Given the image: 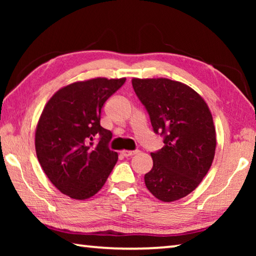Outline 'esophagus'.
Masks as SVG:
<instances>
[{"label": "esophagus", "instance_id": "obj_1", "mask_svg": "<svg viewBox=\"0 0 256 256\" xmlns=\"http://www.w3.org/2000/svg\"><path fill=\"white\" fill-rule=\"evenodd\" d=\"M138 152V150H123L122 154L124 156V157H130V156H133Z\"/></svg>", "mask_w": 256, "mask_h": 256}]
</instances>
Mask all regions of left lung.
Listing matches in <instances>:
<instances>
[{"label":"left lung","instance_id":"obj_1","mask_svg":"<svg viewBox=\"0 0 256 256\" xmlns=\"http://www.w3.org/2000/svg\"><path fill=\"white\" fill-rule=\"evenodd\" d=\"M132 86L164 146L151 152L152 170L144 183L162 202L177 201L196 190L210 170L216 146L209 106L196 90L166 78L138 79Z\"/></svg>","mask_w":256,"mask_h":256}]
</instances>
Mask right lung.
Segmentation results:
<instances>
[{
	"label": "right lung",
	"mask_w": 256,
	"mask_h": 256,
	"mask_svg": "<svg viewBox=\"0 0 256 256\" xmlns=\"http://www.w3.org/2000/svg\"><path fill=\"white\" fill-rule=\"evenodd\" d=\"M126 80L94 78L58 89L44 107L34 132V148L42 170L56 188L76 200L102 190L118 162L107 148L110 130L100 125L104 104ZM99 134L96 147L92 140Z\"/></svg>",
	"instance_id": "right-lung-1"
}]
</instances>
